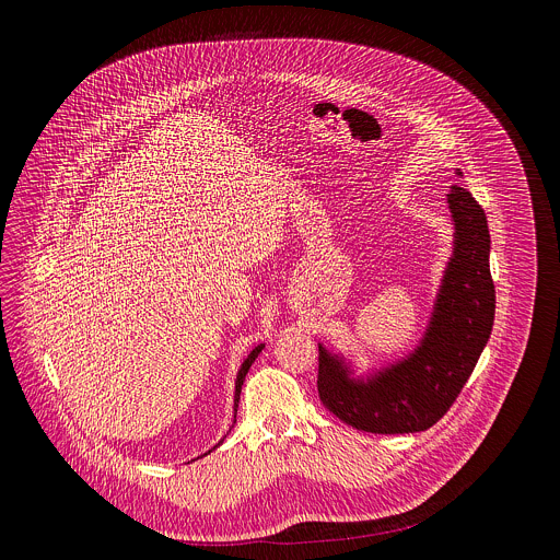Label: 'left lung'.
I'll list each match as a JSON object with an SVG mask.
<instances>
[{
    "label": "left lung",
    "mask_w": 560,
    "mask_h": 560,
    "mask_svg": "<svg viewBox=\"0 0 560 560\" xmlns=\"http://www.w3.org/2000/svg\"><path fill=\"white\" fill-rule=\"evenodd\" d=\"M457 237L435 313L422 345L369 384L347 380L319 347V399L336 418L366 433H416L433 427L462 395L495 315L489 271V229L466 187L448 194Z\"/></svg>",
    "instance_id": "left-lung-1"
}]
</instances>
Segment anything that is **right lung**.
Here are the masks:
<instances>
[{
  "mask_svg": "<svg viewBox=\"0 0 560 560\" xmlns=\"http://www.w3.org/2000/svg\"><path fill=\"white\" fill-rule=\"evenodd\" d=\"M260 349H262V345L260 347H256L249 355H247V360L241 364L240 375H237V386H235V411H237V407H240V395H241V386H243V380H245V375H247V371H249V366H252V362L258 358V353H260Z\"/></svg>",
  "mask_w": 560,
  "mask_h": 560,
  "instance_id": "add662e5",
  "label": "right lung"
}]
</instances>
